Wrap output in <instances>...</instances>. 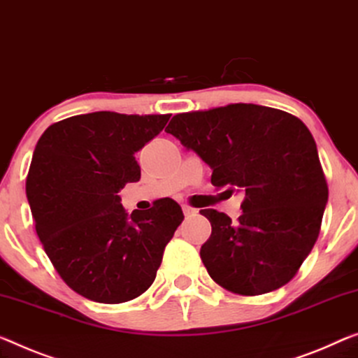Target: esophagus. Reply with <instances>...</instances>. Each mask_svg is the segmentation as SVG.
<instances>
[{
  "mask_svg": "<svg viewBox=\"0 0 358 358\" xmlns=\"http://www.w3.org/2000/svg\"><path fill=\"white\" fill-rule=\"evenodd\" d=\"M182 211H184V216L185 217H189V216H194V214L196 213L194 208H190V206H182Z\"/></svg>",
  "mask_w": 358,
  "mask_h": 358,
  "instance_id": "esophagus-1",
  "label": "esophagus"
}]
</instances>
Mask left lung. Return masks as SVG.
<instances>
[{
  "instance_id": "1",
  "label": "left lung",
  "mask_w": 358,
  "mask_h": 358,
  "mask_svg": "<svg viewBox=\"0 0 358 358\" xmlns=\"http://www.w3.org/2000/svg\"><path fill=\"white\" fill-rule=\"evenodd\" d=\"M166 133L213 169L211 184L243 194L241 216L201 210L211 236L200 256L236 294L271 293L298 273L320 234L328 185L315 141L283 110L230 103L174 115Z\"/></svg>"
}]
</instances>
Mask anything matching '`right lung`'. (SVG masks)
I'll return each mask as SVG.
<instances>
[{
  "label": "right lung",
  "instance_id": "add662e5",
  "mask_svg": "<svg viewBox=\"0 0 358 358\" xmlns=\"http://www.w3.org/2000/svg\"><path fill=\"white\" fill-rule=\"evenodd\" d=\"M169 117L76 115L38 141L25 184L36 234L64 282L87 299L120 304L147 291L184 221L171 198L128 214L118 195L141 179L134 153Z\"/></svg>",
  "mask_w": 358,
  "mask_h": 358
}]
</instances>
